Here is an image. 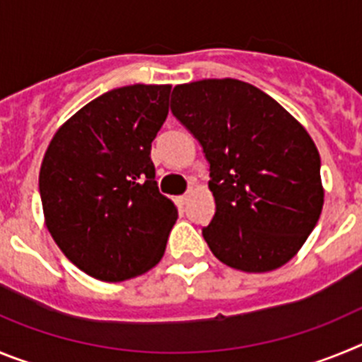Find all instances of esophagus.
<instances>
[{"label":"esophagus","mask_w":362,"mask_h":362,"mask_svg":"<svg viewBox=\"0 0 362 362\" xmlns=\"http://www.w3.org/2000/svg\"><path fill=\"white\" fill-rule=\"evenodd\" d=\"M188 199H190V194H183V196H179L177 197V203L183 206V204L188 203Z\"/></svg>","instance_id":"34e87169"}]
</instances>
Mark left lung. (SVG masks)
<instances>
[{"label": "left lung", "instance_id": "left-lung-1", "mask_svg": "<svg viewBox=\"0 0 362 362\" xmlns=\"http://www.w3.org/2000/svg\"><path fill=\"white\" fill-rule=\"evenodd\" d=\"M172 114L201 143L216 214L204 241L221 263L261 274L288 263L325 203L321 158L305 127L239 79L174 86Z\"/></svg>", "mask_w": 362, "mask_h": 362}]
</instances>
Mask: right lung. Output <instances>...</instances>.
Listing matches in <instances>:
<instances>
[{
  "label": "right lung",
  "instance_id": "add662e5",
  "mask_svg": "<svg viewBox=\"0 0 362 362\" xmlns=\"http://www.w3.org/2000/svg\"><path fill=\"white\" fill-rule=\"evenodd\" d=\"M170 85L114 88L54 134L40 170L45 223L79 270L117 283L161 261L177 209L150 159Z\"/></svg>",
  "mask_w": 362,
  "mask_h": 362
}]
</instances>
